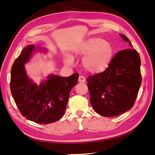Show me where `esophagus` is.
Here are the masks:
<instances>
[{"label": "esophagus", "instance_id": "esophagus-1", "mask_svg": "<svg viewBox=\"0 0 155 155\" xmlns=\"http://www.w3.org/2000/svg\"><path fill=\"white\" fill-rule=\"evenodd\" d=\"M78 82L79 83H85L86 82V78H85L83 76H79V77H78Z\"/></svg>", "mask_w": 155, "mask_h": 155}]
</instances>
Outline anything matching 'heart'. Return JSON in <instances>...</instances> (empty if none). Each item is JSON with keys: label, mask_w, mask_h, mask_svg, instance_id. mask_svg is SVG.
Masks as SVG:
<instances>
[{"label": "heart", "mask_w": 155, "mask_h": 155, "mask_svg": "<svg viewBox=\"0 0 155 155\" xmlns=\"http://www.w3.org/2000/svg\"><path fill=\"white\" fill-rule=\"evenodd\" d=\"M73 52L75 55H85L82 61L85 70L91 73H99L109 66L114 55V48L108 41L92 37L77 46ZM64 61L67 64L73 63L70 56H65Z\"/></svg>", "instance_id": "obj_1"}]
</instances>
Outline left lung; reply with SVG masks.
I'll return each mask as SVG.
<instances>
[{
    "instance_id": "1",
    "label": "left lung",
    "mask_w": 155,
    "mask_h": 155,
    "mask_svg": "<svg viewBox=\"0 0 155 155\" xmlns=\"http://www.w3.org/2000/svg\"><path fill=\"white\" fill-rule=\"evenodd\" d=\"M120 36L133 47L126 36ZM87 81L91 104L98 114L113 117L125 113L134 105L142 82L139 53L133 48L119 51L106 70Z\"/></svg>"
}]
</instances>
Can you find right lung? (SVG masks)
<instances>
[{
	"mask_svg": "<svg viewBox=\"0 0 155 155\" xmlns=\"http://www.w3.org/2000/svg\"><path fill=\"white\" fill-rule=\"evenodd\" d=\"M47 52V49L28 45L12 64L11 91L14 101L23 117L39 124L54 123L63 116L71 89L77 83V72L68 77L53 74L38 85L28 77L25 64L35 52Z\"/></svg>",
	"mask_w": 155,
	"mask_h": 155,
	"instance_id": "obj_1",
	"label": "right lung"
}]
</instances>
